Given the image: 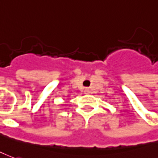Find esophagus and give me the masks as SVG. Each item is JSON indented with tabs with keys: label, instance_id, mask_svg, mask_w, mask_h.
I'll list each match as a JSON object with an SVG mask.
<instances>
[{
	"label": "esophagus",
	"instance_id": "1",
	"mask_svg": "<svg viewBox=\"0 0 158 158\" xmlns=\"http://www.w3.org/2000/svg\"><path fill=\"white\" fill-rule=\"evenodd\" d=\"M85 93H86V94H89V89H85Z\"/></svg>",
	"mask_w": 158,
	"mask_h": 158
}]
</instances>
